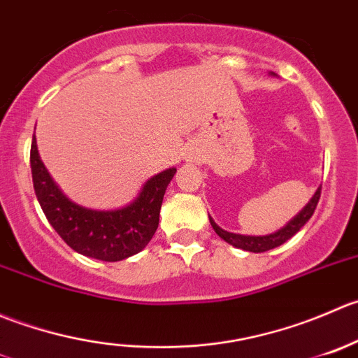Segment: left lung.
<instances>
[{
    "mask_svg": "<svg viewBox=\"0 0 358 358\" xmlns=\"http://www.w3.org/2000/svg\"><path fill=\"white\" fill-rule=\"evenodd\" d=\"M320 193H322V186L318 187L317 193L313 194V198L308 201L306 207H304L294 219H291V221H289L284 228L278 229V231H275V233H271V235H266V236L236 235V233H229V231H224V229H221L214 221H212V219H210V224H212V228H214V231L217 233V235L221 236L224 242L231 243V245L238 247V249L249 250V252H266V250L275 249V247L282 245V243L287 242L289 238H292V236H294L296 233H298L299 229L303 228L308 221H310V217L313 215L315 208H317L318 200H320Z\"/></svg>",
    "mask_w": 358,
    "mask_h": 358,
    "instance_id": "8db88e82",
    "label": "left lung"
}]
</instances>
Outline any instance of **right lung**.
Returning <instances> with one entry per match:
<instances>
[{
  "instance_id": "add662e5",
  "label": "right lung",
  "mask_w": 358,
  "mask_h": 358,
  "mask_svg": "<svg viewBox=\"0 0 358 358\" xmlns=\"http://www.w3.org/2000/svg\"><path fill=\"white\" fill-rule=\"evenodd\" d=\"M31 172L38 201L60 238L83 256L113 263L141 252L153 238L165 189L178 171L160 172L132 203L106 212L80 207L64 196L38 155L36 139L31 144Z\"/></svg>"
}]
</instances>
